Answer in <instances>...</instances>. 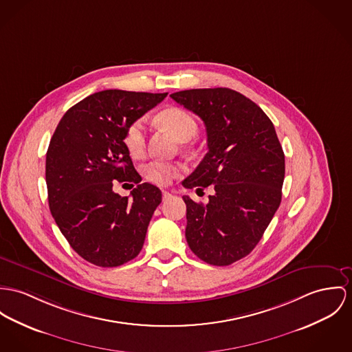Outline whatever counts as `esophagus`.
Here are the masks:
<instances>
[{
  "label": "esophagus",
  "mask_w": 352,
  "mask_h": 352,
  "mask_svg": "<svg viewBox=\"0 0 352 352\" xmlns=\"http://www.w3.org/2000/svg\"><path fill=\"white\" fill-rule=\"evenodd\" d=\"M173 197V194L171 192H168V191H163L162 192V198L163 201H167V199H170Z\"/></svg>",
  "instance_id": "1"
}]
</instances>
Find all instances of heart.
<instances>
[{
  "mask_svg": "<svg viewBox=\"0 0 352 352\" xmlns=\"http://www.w3.org/2000/svg\"><path fill=\"white\" fill-rule=\"evenodd\" d=\"M158 122L164 130H167L179 142H188L198 131V126L192 115L186 109L179 107H170L162 111L158 116ZM124 144L134 157L143 154L146 147L144 118H138L129 124L124 133ZM143 173L150 182L166 186L173 181V178L179 175L181 167L173 163L153 161L143 167Z\"/></svg>",
  "mask_w": 352,
  "mask_h": 352,
  "instance_id": "obj_1",
  "label": "heart"
}]
</instances>
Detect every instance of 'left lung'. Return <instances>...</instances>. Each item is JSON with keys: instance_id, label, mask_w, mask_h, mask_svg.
I'll list each match as a JSON object with an SVG mask.
<instances>
[{"instance_id": "8db88e82", "label": "left lung", "mask_w": 352, "mask_h": 352, "mask_svg": "<svg viewBox=\"0 0 352 352\" xmlns=\"http://www.w3.org/2000/svg\"><path fill=\"white\" fill-rule=\"evenodd\" d=\"M170 98L198 115L208 134V153L182 185L214 191L206 205L182 197L186 240L202 261L230 265L254 249L280 206L283 147L265 112L237 91L198 88Z\"/></svg>"}]
</instances>
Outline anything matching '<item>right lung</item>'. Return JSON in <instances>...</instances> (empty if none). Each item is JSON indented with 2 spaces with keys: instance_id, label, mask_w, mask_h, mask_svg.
<instances>
[{
  "instance_id": "right-lung-1",
  "label": "right lung",
  "mask_w": 352,
  "mask_h": 352,
  "mask_svg": "<svg viewBox=\"0 0 352 352\" xmlns=\"http://www.w3.org/2000/svg\"><path fill=\"white\" fill-rule=\"evenodd\" d=\"M166 96L96 92L68 109L54 130L45 161L50 209L72 249L94 265L112 268L135 258L162 202L161 190L140 184L124 133ZM116 182L136 184L132 197L116 195Z\"/></svg>"
}]
</instances>
